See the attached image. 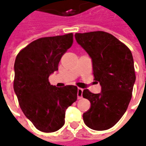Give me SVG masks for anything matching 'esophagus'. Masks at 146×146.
I'll use <instances>...</instances> for the list:
<instances>
[{"mask_svg":"<svg viewBox=\"0 0 146 146\" xmlns=\"http://www.w3.org/2000/svg\"><path fill=\"white\" fill-rule=\"evenodd\" d=\"M82 94H83V89L81 88H78V93H77V96H78V99H81L82 98Z\"/></svg>","mask_w":146,"mask_h":146,"instance_id":"esophagus-1","label":"esophagus"}]
</instances>
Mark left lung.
Masks as SVG:
<instances>
[{"mask_svg":"<svg viewBox=\"0 0 146 146\" xmlns=\"http://www.w3.org/2000/svg\"><path fill=\"white\" fill-rule=\"evenodd\" d=\"M74 36L91 58L94 80L102 87V92L96 94L84 90L83 97L91 104L83 115L84 122L92 130H108L121 119L132 98L136 80L132 53L108 32L91 31Z\"/></svg>","mask_w":146,"mask_h":146,"instance_id":"left-lung-1","label":"left lung"}]
</instances>
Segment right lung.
Here are the masks:
<instances>
[{
  "label": "right lung",
  "mask_w": 146,
  "mask_h": 146,
  "mask_svg": "<svg viewBox=\"0 0 146 146\" xmlns=\"http://www.w3.org/2000/svg\"><path fill=\"white\" fill-rule=\"evenodd\" d=\"M72 44V33L45 37L30 43L16 56L14 91L24 115L41 132L59 130L65 123L66 110L78 98L76 86L59 88L49 82L50 74L58 70Z\"/></svg>",
  "instance_id": "right-lung-1"
}]
</instances>
